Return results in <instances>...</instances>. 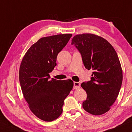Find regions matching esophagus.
I'll return each mask as SVG.
<instances>
[{
	"mask_svg": "<svg viewBox=\"0 0 132 132\" xmlns=\"http://www.w3.org/2000/svg\"><path fill=\"white\" fill-rule=\"evenodd\" d=\"M80 87V84L79 82H74V89H79Z\"/></svg>",
	"mask_w": 132,
	"mask_h": 132,
	"instance_id": "obj_1",
	"label": "esophagus"
}]
</instances>
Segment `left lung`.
<instances>
[{
    "label": "left lung",
    "mask_w": 132,
    "mask_h": 132,
    "mask_svg": "<svg viewBox=\"0 0 132 132\" xmlns=\"http://www.w3.org/2000/svg\"><path fill=\"white\" fill-rule=\"evenodd\" d=\"M71 44L80 53L85 67L93 70L91 80L81 84L87 94L83 108L92 115L103 114L114 103L122 82L117 52L106 39L92 34L75 35Z\"/></svg>",
    "instance_id": "left-lung-1"
}]
</instances>
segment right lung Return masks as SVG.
Segmentation results:
<instances>
[{"label":"right lung","instance_id":"obj_1","mask_svg":"<svg viewBox=\"0 0 132 132\" xmlns=\"http://www.w3.org/2000/svg\"><path fill=\"white\" fill-rule=\"evenodd\" d=\"M71 36L68 34L41 38L32 45L21 61L19 80L23 96L32 113L45 121L60 116L64 100L73 87L71 79L49 80L57 56Z\"/></svg>","mask_w":132,"mask_h":132}]
</instances>
